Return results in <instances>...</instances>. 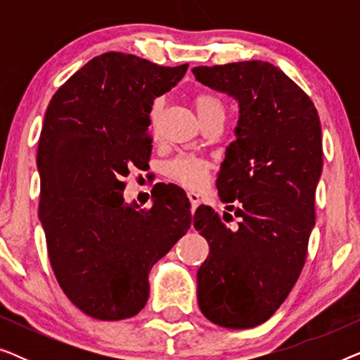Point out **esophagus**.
Segmentation results:
<instances>
[{
  "instance_id": "obj_1",
  "label": "esophagus",
  "mask_w": 360,
  "mask_h": 360,
  "mask_svg": "<svg viewBox=\"0 0 360 360\" xmlns=\"http://www.w3.org/2000/svg\"><path fill=\"white\" fill-rule=\"evenodd\" d=\"M188 200L191 203V211H195L196 208H198V205H200V196L198 195L193 193V191H188Z\"/></svg>"
}]
</instances>
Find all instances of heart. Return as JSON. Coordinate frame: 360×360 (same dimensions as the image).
<instances>
[{
    "instance_id": "b5f03b06",
    "label": "heart",
    "mask_w": 360,
    "mask_h": 360,
    "mask_svg": "<svg viewBox=\"0 0 360 360\" xmlns=\"http://www.w3.org/2000/svg\"><path fill=\"white\" fill-rule=\"evenodd\" d=\"M193 106H195L196 115L200 117V121H205L213 116L224 117L223 101H221L216 95H213V93H208V91L196 93L193 96ZM160 115H162V105L160 103H155L150 111V129L154 134L157 132V127H159ZM208 172H210L208 162L196 159V157H191V155L176 157L175 160H172L170 164L167 165V175H169L170 179H174L175 181H179V184L188 186V188H200V186H203L206 184V179H208Z\"/></svg>"
}]
</instances>
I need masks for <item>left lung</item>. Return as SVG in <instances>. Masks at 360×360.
<instances>
[{
	"label": "left lung",
	"instance_id": "obj_1",
	"mask_svg": "<svg viewBox=\"0 0 360 360\" xmlns=\"http://www.w3.org/2000/svg\"><path fill=\"white\" fill-rule=\"evenodd\" d=\"M191 72L239 108L216 186L240 223L231 230L222 223L232 219L227 211L221 218L210 206L196 210L193 226L210 245L196 274L198 304L218 326L254 328L285 302L307 259L323 170L321 124L307 93L272 63Z\"/></svg>",
	"mask_w": 360,
	"mask_h": 360
}]
</instances>
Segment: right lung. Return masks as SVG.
I'll list each match as a JSON object with an SVG mask.
<instances>
[{
    "instance_id": "right-lung-1",
    "label": "right lung",
    "mask_w": 360,
    "mask_h": 360,
    "mask_svg": "<svg viewBox=\"0 0 360 360\" xmlns=\"http://www.w3.org/2000/svg\"><path fill=\"white\" fill-rule=\"evenodd\" d=\"M186 68L106 52L73 73L47 106L37 149L39 219L58 285L91 318L139 313L152 265L190 229L191 205L179 186L167 185L149 210L122 195L129 170L149 162L154 100Z\"/></svg>"
}]
</instances>
